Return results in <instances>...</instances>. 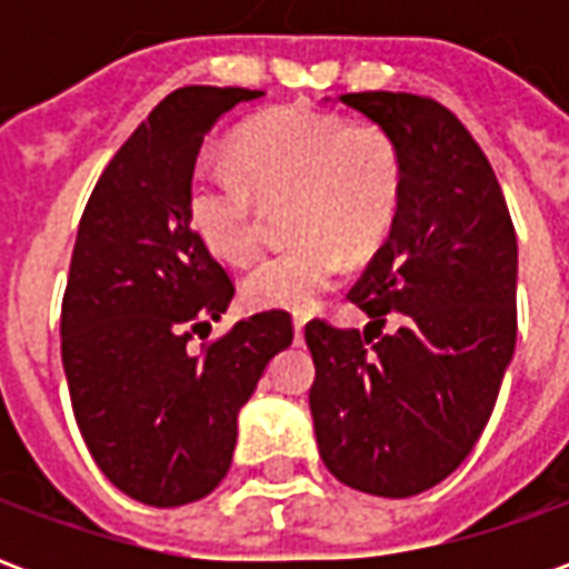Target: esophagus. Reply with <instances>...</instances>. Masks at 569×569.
<instances>
[{
  "label": "esophagus",
  "mask_w": 569,
  "mask_h": 569,
  "mask_svg": "<svg viewBox=\"0 0 569 569\" xmlns=\"http://www.w3.org/2000/svg\"><path fill=\"white\" fill-rule=\"evenodd\" d=\"M292 329H296V345H301V341H305V320L296 317V320H292Z\"/></svg>",
  "instance_id": "obj_1"
}]
</instances>
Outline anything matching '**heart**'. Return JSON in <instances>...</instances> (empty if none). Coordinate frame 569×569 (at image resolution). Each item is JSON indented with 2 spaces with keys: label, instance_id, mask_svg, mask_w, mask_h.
Wrapping results in <instances>:
<instances>
[{
  "label": "heart",
  "instance_id": "heart-1",
  "mask_svg": "<svg viewBox=\"0 0 569 569\" xmlns=\"http://www.w3.org/2000/svg\"><path fill=\"white\" fill-rule=\"evenodd\" d=\"M240 170L198 161L188 179V222L212 256L249 259L259 247V198L292 194V247L243 273L249 308L308 310L345 271L348 252H369L393 224L402 158L381 128H347L305 106L264 112L237 133Z\"/></svg>",
  "mask_w": 569,
  "mask_h": 569
}]
</instances>
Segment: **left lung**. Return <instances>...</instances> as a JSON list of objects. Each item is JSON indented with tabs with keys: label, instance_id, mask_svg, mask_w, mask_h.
Returning a JSON list of instances; mask_svg holds the SVG:
<instances>
[{
	"label": "left lung",
	"instance_id": "left-lung-1",
	"mask_svg": "<svg viewBox=\"0 0 569 569\" xmlns=\"http://www.w3.org/2000/svg\"><path fill=\"white\" fill-rule=\"evenodd\" d=\"M396 142L390 237L353 286L366 332L313 320L310 415L326 469L375 497H415L463 463L515 353L518 240L485 151L415 93H345ZM387 312L400 329L383 333Z\"/></svg>",
	"mask_w": 569,
	"mask_h": 569
}]
</instances>
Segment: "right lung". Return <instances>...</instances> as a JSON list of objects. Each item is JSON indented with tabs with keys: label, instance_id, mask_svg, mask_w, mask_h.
Returning <instances> with one entry per match:
<instances>
[{
	"label": "right lung",
	"instance_id": "right-lung-1",
	"mask_svg": "<svg viewBox=\"0 0 569 569\" xmlns=\"http://www.w3.org/2000/svg\"><path fill=\"white\" fill-rule=\"evenodd\" d=\"M259 97L191 84L161 100L109 161L76 234L60 317L72 411L103 476L158 509L219 488L240 408L292 345L289 313L264 310L188 350L234 298L188 222V179L212 124Z\"/></svg>",
	"mask_w": 569,
	"mask_h": 569
}]
</instances>
